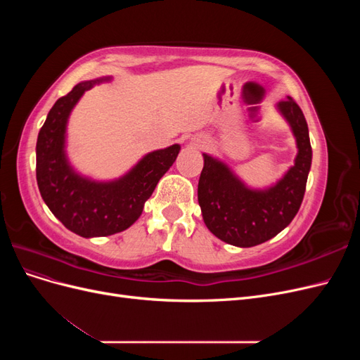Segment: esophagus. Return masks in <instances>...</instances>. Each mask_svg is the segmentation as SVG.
Segmentation results:
<instances>
[{
	"mask_svg": "<svg viewBox=\"0 0 360 360\" xmlns=\"http://www.w3.org/2000/svg\"><path fill=\"white\" fill-rule=\"evenodd\" d=\"M207 144V141L205 139H197V144L195 146H198V147H204Z\"/></svg>",
	"mask_w": 360,
	"mask_h": 360,
	"instance_id": "esophagus-1",
	"label": "esophagus"
}]
</instances>
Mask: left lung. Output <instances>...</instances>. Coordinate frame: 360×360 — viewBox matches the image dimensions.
<instances>
[{
    "mask_svg": "<svg viewBox=\"0 0 360 360\" xmlns=\"http://www.w3.org/2000/svg\"><path fill=\"white\" fill-rule=\"evenodd\" d=\"M297 143L294 165L275 186L249 189L224 162L209 155L198 181V202L207 228L222 242L250 248L270 240L297 214L311 169L312 148L307 120L292 97L278 103Z\"/></svg>",
    "mask_w": 360,
    "mask_h": 360,
    "instance_id": "1",
    "label": "left lung"
}]
</instances>
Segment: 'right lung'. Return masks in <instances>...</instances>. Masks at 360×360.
Listing matches in <instances>:
<instances>
[{
	"label": "right lung",
	"mask_w": 360,
	"mask_h": 360,
	"mask_svg": "<svg viewBox=\"0 0 360 360\" xmlns=\"http://www.w3.org/2000/svg\"><path fill=\"white\" fill-rule=\"evenodd\" d=\"M103 81L110 78L79 82L60 97L40 129L36 146V177L43 201L68 230L86 238L127 230L180 151L179 144L151 151L114 181H93L75 172L64 150L68 120L81 96Z\"/></svg>",
	"instance_id": "1"
}]
</instances>
